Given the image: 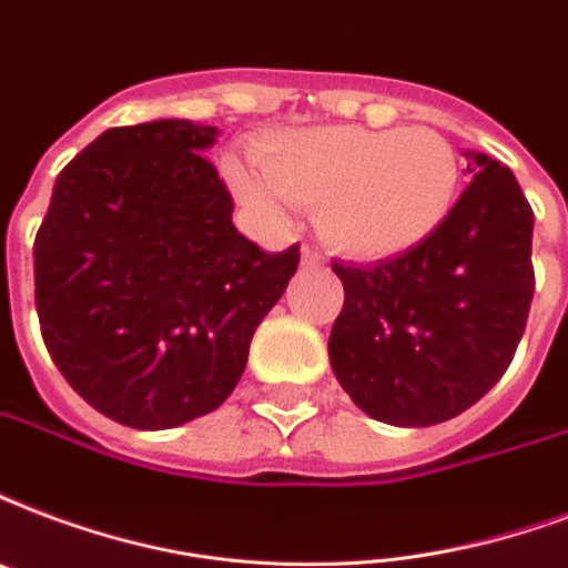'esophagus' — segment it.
Listing matches in <instances>:
<instances>
[{"instance_id":"1","label":"esophagus","mask_w":568,"mask_h":568,"mask_svg":"<svg viewBox=\"0 0 568 568\" xmlns=\"http://www.w3.org/2000/svg\"><path fill=\"white\" fill-rule=\"evenodd\" d=\"M301 265L303 267H322L324 265V253L318 246H303L301 250Z\"/></svg>"}]
</instances>
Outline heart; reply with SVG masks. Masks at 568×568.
<instances>
[{"label": "heart", "mask_w": 568, "mask_h": 568, "mask_svg": "<svg viewBox=\"0 0 568 568\" xmlns=\"http://www.w3.org/2000/svg\"><path fill=\"white\" fill-rule=\"evenodd\" d=\"M232 184L265 214H280L283 199L313 211L333 246L378 258L419 244L447 216L458 158L428 128H318L271 142L262 175L235 166Z\"/></svg>", "instance_id": "1"}]
</instances>
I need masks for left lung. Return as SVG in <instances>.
Masks as SVG:
<instances>
[{
	"label": "left lung",
	"mask_w": 568,
	"mask_h": 568,
	"mask_svg": "<svg viewBox=\"0 0 568 568\" xmlns=\"http://www.w3.org/2000/svg\"><path fill=\"white\" fill-rule=\"evenodd\" d=\"M419 244L375 265H342L331 331L342 389L389 426L458 417L504 378L525 333L536 276L534 207L497 160Z\"/></svg>",
	"instance_id": "left-lung-1"
}]
</instances>
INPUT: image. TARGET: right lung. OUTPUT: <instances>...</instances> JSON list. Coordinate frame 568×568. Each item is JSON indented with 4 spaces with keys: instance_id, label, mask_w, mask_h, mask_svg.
Instances as JSON below:
<instances>
[{
    "instance_id": "right-lung-1",
    "label": "right lung",
    "mask_w": 568,
    "mask_h": 568,
    "mask_svg": "<svg viewBox=\"0 0 568 568\" xmlns=\"http://www.w3.org/2000/svg\"><path fill=\"white\" fill-rule=\"evenodd\" d=\"M216 128H110L59 172L34 235L47 352L82 399L130 428L205 417L244 375L255 327L301 246L265 253L232 223L205 158Z\"/></svg>"
}]
</instances>
